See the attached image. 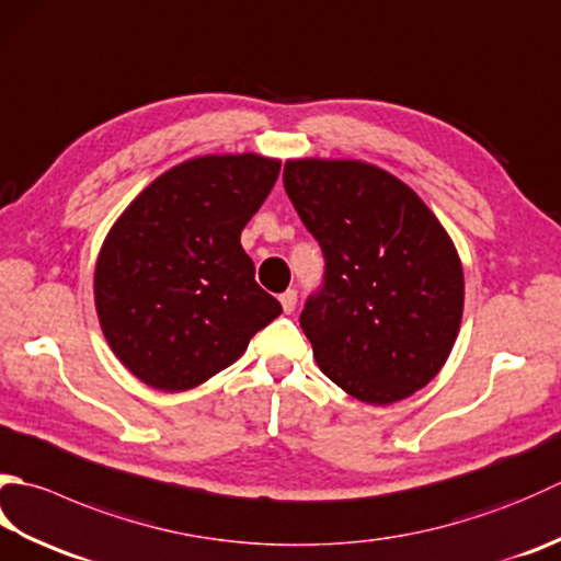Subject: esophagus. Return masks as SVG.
<instances>
[{
    "instance_id": "34e87169",
    "label": "esophagus",
    "mask_w": 561,
    "mask_h": 561,
    "mask_svg": "<svg viewBox=\"0 0 561 561\" xmlns=\"http://www.w3.org/2000/svg\"><path fill=\"white\" fill-rule=\"evenodd\" d=\"M279 301H282L284 313H291V311L296 309V289H287V291H284V294L279 296Z\"/></svg>"
}]
</instances>
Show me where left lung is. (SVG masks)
Instances as JSON below:
<instances>
[{
	"instance_id": "8db88e82",
	"label": "left lung",
	"mask_w": 561,
	"mask_h": 561,
	"mask_svg": "<svg viewBox=\"0 0 561 561\" xmlns=\"http://www.w3.org/2000/svg\"><path fill=\"white\" fill-rule=\"evenodd\" d=\"M284 190L325 257L299 323L323 375L365 403L409 399L462 323L453 238L409 184L362 160H289Z\"/></svg>"
}]
</instances>
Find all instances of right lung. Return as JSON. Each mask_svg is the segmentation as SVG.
I'll return each mask as SVG.
<instances>
[{
	"label": "right lung",
	"instance_id": "1",
	"mask_svg": "<svg viewBox=\"0 0 561 561\" xmlns=\"http://www.w3.org/2000/svg\"><path fill=\"white\" fill-rule=\"evenodd\" d=\"M277 174L279 160L255 152L186 160L108 230L94 270L96 316L121 365L148 387H199L282 313L240 245Z\"/></svg>",
	"mask_w": 561,
	"mask_h": 561
}]
</instances>
